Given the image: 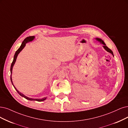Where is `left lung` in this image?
<instances>
[{"label": "left lung", "instance_id": "left-lung-1", "mask_svg": "<svg viewBox=\"0 0 128 128\" xmlns=\"http://www.w3.org/2000/svg\"><path fill=\"white\" fill-rule=\"evenodd\" d=\"M96 40L97 41L100 42V43H101V44H102L103 45V48L105 49L108 52V53H110L111 54H112V55L113 56H114V55H113V52H112L110 48H108V47L106 46V44H105V42H104V41H103V40H102L101 38H96Z\"/></svg>", "mask_w": 128, "mask_h": 128}]
</instances>
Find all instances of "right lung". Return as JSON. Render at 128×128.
I'll list each match as a JSON object with an SVG mask.
<instances>
[{"label":"right lung","instance_id":"right-lung-1","mask_svg":"<svg viewBox=\"0 0 128 128\" xmlns=\"http://www.w3.org/2000/svg\"><path fill=\"white\" fill-rule=\"evenodd\" d=\"M35 38V36H29V37H26V38L24 40V41L22 42V45L21 46H20V48H19L17 50L16 52V53L15 54V55H14V60H13V61L12 62V65H11V67H10V73H11V75H10V80H11V82H12V86H14V88H15L16 90L17 91V92H18V93L20 94V95L24 98H26L27 100H30V101H38V102H41V101H44L47 98H28L27 96H25L24 94H22V93L20 92V91H19L18 90H17V88L15 87V86H14V85L12 83V68H13V66L14 64H15V62H16V59H17V56L18 55L20 54V52L22 50V49L24 48L25 46H26V44L28 42H32V41L33 40H34Z\"/></svg>","mask_w":128,"mask_h":128}]
</instances>
